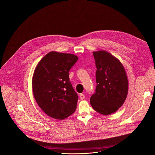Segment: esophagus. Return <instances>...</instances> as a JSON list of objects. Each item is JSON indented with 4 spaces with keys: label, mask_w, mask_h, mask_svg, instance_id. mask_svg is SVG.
Returning <instances> with one entry per match:
<instances>
[{
    "label": "esophagus",
    "mask_w": 155,
    "mask_h": 155,
    "mask_svg": "<svg viewBox=\"0 0 155 155\" xmlns=\"http://www.w3.org/2000/svg\"><path fill=\"white\" fill-rule=\"evenodd\" d=\"M80 98L81 99V100H83V99H84V95L83 94H80Z\"/></svg>",
    "instance_id": "34e87169"
}]
</instances>
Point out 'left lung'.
Instances as JSON below:
<instances>
[{
	"instance_id": "8db88e82",
	"label": "left lung",
	"mask_w": 155,
	"mask_h": 155,
	"mask_svg": "<svg viewBox=\"0 0 155 155\" xmlns=\"http://www.w3.org/2000/svg\"><path fill=\"white\" fill-rule=\"evenodd\" d=\"M93 55L97 68V86L90 104L99 114L109 115L116 112L127 97V74L120 61L107 51H94Z\"/></svg>"
}]
</instances>
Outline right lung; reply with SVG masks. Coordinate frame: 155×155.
<instances>
[{
  "label": "right lung",
  "instance_id": "add662e5",
  "mask_svg": "<svg viewBox=\"0 0 155 155\" xmlns=\"http://www.w3.org/2000/svg\"><path fill=\"white\" fill-rule=\"evenodd\" d=\"M77 56L57 51L47 53L34 70L32 87L40 108L49 117L64 120L77 108L78 95L69 81V72Z\"/></svg>",
  "mask_w": 155,
  "mask_h": 155
}]
</instances>
